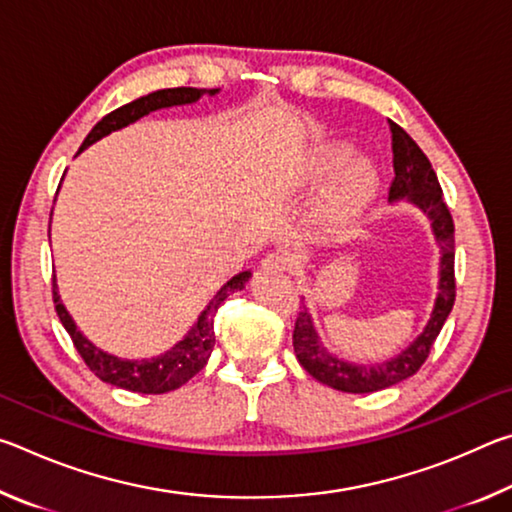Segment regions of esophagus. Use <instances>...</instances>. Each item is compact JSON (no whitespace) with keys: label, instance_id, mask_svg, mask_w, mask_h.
I'll use <instances>...</instances> for the list:
<instances>
[{"label":"esophagus","instance_id":"obj_1","mask_svg":"<svg viewBox=\"0 0 512 512\" xmlns=\"http://www.w3.org/2000/svg\"><path fill=\"white\" fill-rule=\"evenodd\" d=\"M289 266H291V259L284 253H268L262 259V268L266 273H284L289 271Z\"/></svg>","mask_w":512,"mask_h":512}]
</instances>
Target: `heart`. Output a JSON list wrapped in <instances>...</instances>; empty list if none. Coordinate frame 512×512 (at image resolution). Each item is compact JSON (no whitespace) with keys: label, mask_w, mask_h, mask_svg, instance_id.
Returning a JSON list of instances; mask_svg holds the SVG:
<instances>
[{"label":"heart","mask_w":512,"mask_h":512,"mask_svg":"<svg viewBox=\"0 0 512 512\" xmlns=\"http://www.w3.org/2000/svg\"><path fill=\"white\" fill-rule=\"evenodd\" d=\"M343 146H334V149H325L323 155H320V167L323 169H332L345 158ZM377 185V173L372 169V164L366 160H357L348 164L343 169V173L336 180L334 187V210L341 216H350L359 210V207L366 205L368 198L375 192Z\"/></svg>","instance_id":"obj_1"}]
</instances>
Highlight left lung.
I'll use <instances>...</instances> for the list:
<instances>
[{
	"label": "left lung",
	"instance_id": "1",
	"mask_svg": "<svg viewBox=\"0 0 512 512\" xmlns=\"http://www.w3.org/2000/svg\"><path fill=\"white\" fill-rule=\"evenodd\" d=\"M391 128V149H393V169L395 178L388 187L391 201L397 198H409L433 221V232L443 246V262H440V293L436 298V307L429 325L424 332L409 345L400 357L375 366H357V363H345L329 354L318 343L314 323L307 309H302L293 327V350L300 366L320 384H327L343 393H375L384 391L388 386L400 384V381L413 377L427 361L429 352L436 343L440 329H443L449 311L456 300V277H454V219L445 203L443 189H440L436 171L431 169V162L422 153L418 144L411 140V135L388 119Z\"/></svg>",
	"mask_w": 512,
	"mask_h": 512
}]
</instances>
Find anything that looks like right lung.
<instances>
[{
  "label": "right lung",
  "instance_id": "add662e5",
  "mask_svg": "<svg viewBox=\"0 0 512 512\" xmlns=\"http://www.w3.org/2000/svg\"><path fill=\"white\" fill-rule=\"evenodd\" d=\"M219 90H210V94H216ZM205 94V90L198 88H169V90H158L146 94V97L135 99L126 106H121L117 110L108 112L106 117L97 121V126L92 128L85 137L79 153L90 146L92 142L101 140L112 131H119L128 124H133L144 115H149L153 110L160 108H169V106H183V103H194ZM250 273L244 271L232 277L228 284H223V289L216 293L214 300L207 305V309L198 316L196 325L192 327L183 341H180L176 348H171L169 352H164L162 357L155 359H142V361H126V359H117L108 352H101L99 348L85 339V336L76 329L72 316L67 314V309L60 302V296L56 291V282L51 284V293H54V307L56 314L60 318V323L67 329L69 339H72L74 348L79 350L81 359L85 361L94 375H97L101 381L106 384H112L117 388H124V391H133V393H142V395H160V393H169L176 391L183 384H187L189 379L198 375V370H203V366L210 359L212 348H214V316L216 309L221 307V302L230 296V293L241 291L244 284L248 282Z\"/></svg>",
  "mask_w": 512,
  "mask_h": 512
}]
</instances>
